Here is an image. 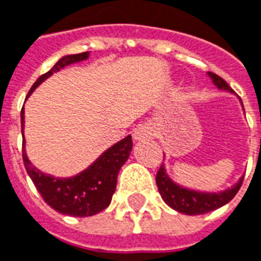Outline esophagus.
<instances>
[{
	"instance_id": "34e87169",
	"label": "esophagus",
	"mask_w": 261,
	"mask_h": 261,
	"mask_svg": "<svg viewBox=\"0 0 261 261\" xmlns=\"http://www.w3.org/2000/svg\"><path fill=\"white\" fill-rule=\"evenodd\" d=\"M154 135H155V130H154V128H152L151 125L144 123V125H139L138 128L135 129V132H133V139L140 142V140L151 139Z\"/></svg>"
}]
</instances>
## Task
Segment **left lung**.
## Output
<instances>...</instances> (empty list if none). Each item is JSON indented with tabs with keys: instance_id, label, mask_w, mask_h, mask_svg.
<instances>
[{
	"instance_id": "obj_1",
	"label": "left lung",
	"mask_w": 261,
	"mask_h": 261,
	"mask_svg": "<svg viewBox=\"0 0 261 261\" xmlns=\"http://www.w3.org/2000/svg\"><path fill=\"white\" fill-rule=\"evenodd\" d=\"M207 75L211 77L213 84L220 91L234 93V91L231 89L223 78L213 74V72H207ZM241 105H242V101H241ZM242 107H244V105H242ZM242 180H244V176H241L240 180L234 186H231L230 189L223 190L219 193L197 191V190L187 189V187H183V186L175 183L166 173L164 164L161 165L155 177L158 191H160L161 197L165 201L166 205H169L172 209H175L177 212L190 215V216L212 212L215 209H219L223 205L230 202L231 199L235 197V194L238 193V190L241 189Z\"/></svg>"
}]
</instances>
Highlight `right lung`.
Listing matches in <instances>:
<instances>
[{
    "instance_id": "add662e5",
    "label": "right lung",
    "mask_w": 261,
    "mask_h": 261,
    "mask_svg": "<svg viewBox=\"0 0 261 261\" xmlns=\"http://www.w3.org/2000/svg\"><path fill=\"white\" fill-rule=\"evenodd\" d=\"M89 58V52H82L77 55H66L59 59L58 63L48 72L42 74L34 85L31 86L27 97L35 91V88L49 78L54 72L60 71L62 68L70 64L84 62ZM21 135L24 130V109H21ZM132 136L119 140L107 148L93 164L86 169L71 177H55L52 175L41 172L35 168L24 150L23 140V162L27 173L33 180L35 189L38 190L41 197L49 206L62 215L74 217L93 216L96 213L105 211L111 202L113 194L117 187V177L119 169L128 161L132 151Z\"/></svg>"
}]
</instances>
